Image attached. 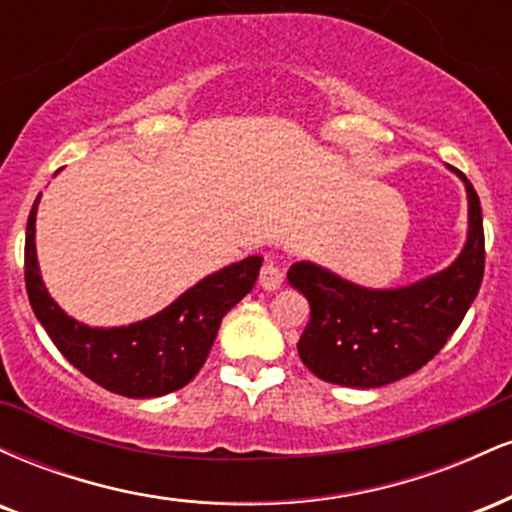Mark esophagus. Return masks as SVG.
I'll list each match as a JSON object with an SVG mask.
<instances>
[{
  "instance_id": "1",
  "label": "esophagus",
  "mask_w": 512,
  "mask_h": 512,
  "mask_svg": "<svg viewBox=\"0 0 512 512\" xmlns=\"http://www.w3.org/2000/svg\"><path fill=\"white\" fill-rule=\"evenodd\" d=\"M281 284H284V274H281V269L276 267L274 260H267L264 262L262 272H260V286L264 291H279Z\"/></svg>"
}]
</instances>
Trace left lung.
<instances>
[{"mask_svg":"<svg viewBox=\"0 0 512 512\" xmlns=\"http://www.w3.org/2000/svg\"><path fill=\"white\" fill-rule=\"evenodd\" d=\"M450 170L467 192V238L445 269L390 289L356 284L310 260L286 272L310 303L298 356L320 380L358 390L390 385L426 366L460 327L484 276V221L472 182Z\"/></svg>","mask_w":512,"mask_h":512,"instance_id":"obj_1","label":"left lung"}]
</instances>
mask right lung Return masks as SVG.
Masks as SVG:
<instances>
[{
    "label": "right lung",
    "mask_w": 512,
    "mask_h": 512,
    "mask_svg": "<svg viewBox=\"0 0 512 512\" xmlns=\"http://www.w3.org/2000/svg\"><path fill=\"white\" fill-rule=\"evenodd\" d=\"M40 197L26 223V291L35 317L62 356L93 383L122 397L151 399L185 387L207 361L223 315L255 286L262 257H245L207 274L144 320L91 327L64 313L40 274L35 250Z\"/></svg>",
    "instance_id": "right-lung-1"
}]
</instances>
